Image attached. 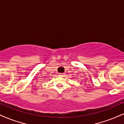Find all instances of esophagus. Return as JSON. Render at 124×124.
I'll list each match as a JSON object with an SVG mask.
<instances>
[{
    "instance_id": "1",
    "label": "esophagus",
    "mask_w": 124,
    "mask_h": 124,
    "mask_svg": "<svg viewBox=\"0 0 124 124\" xmlns=\"http://www.w3.org/2000/svg\"><path fill=\"white\" fill-rule=\"evenodd\" d=\"M64 74H63V73H62V74H59V76H60V77H63V76H64Z\"/></svg>"
}]
</instances>
